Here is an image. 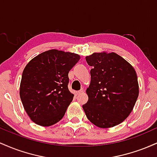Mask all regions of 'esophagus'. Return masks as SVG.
Returning a JSON list of instances; mask_svg holds the SVG:
<instances>
[{
  "instance_id": "1",
  "label": "esophagus",
  "mask_w": 157,
  "mask_h": 157,
  "mask_svg": "<svg viewBox=\"0 0 157 157\" xmlns=\"http://www.w3.org/2000/svg\"><path fill=\"white\" fill-rule=\"evenodd\" d=\"M84 92V90H83V89H82L81 90H80V91H78L77 92V95H80V94H82Z\"/></svg>"
}]
</instances>
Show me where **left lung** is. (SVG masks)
<instances>
[{
  "label": "left lung",
  "mask_w": 157,
  "mask_h": 157,
  "mask_svg": "<svg viewBox=\"0 0 157 157\" xmlns=\"http://www.w3.org/2000/svg\"><path fill=\"white\" fill-rule=\"evenodd\" d=\"M86 60L92 67L86 89L89 100L82 105L86 117L101 128L117 125L129 116L137 100L136 71L115 52H94Z\"/></svg>",
  "instance_id": "obj_1"
}]
</instances>
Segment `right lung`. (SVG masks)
I'll return each instance as SVG.
<instances>
[{
    "label": "right lung",
    "instance_id": "1",
    "mask_svg": "<svg viewBox=\"0 0 157 157\" xmlns=\"http://www.w3.org/2000/svg\"><path fill=\"white\" fill-rule=\"evenodd\" d=\"M80 59L77 54L51 49L32 59L23 69L20 97L32 121L47 127L63 117L74 94L68 72Z\"/></svg>",
    "mask_w": 157,
    "mask_h": 157
}]
</instances>
